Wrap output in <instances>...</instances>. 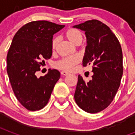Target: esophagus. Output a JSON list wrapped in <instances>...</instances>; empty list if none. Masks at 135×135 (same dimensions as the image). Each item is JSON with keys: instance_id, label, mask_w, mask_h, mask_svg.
Listing matches in <instances>:
<instances>
[{"instance_id": "obj_1", "label": "esophagus", "mask_w": 135, "mask_h": 135, "mask_svg": "<svg viewBox=\"0 0 135 135\" xmlns=\"http://www.w3.org/2000/svg\"><path fill=\"white\" fill-rule=\"evenodd\" d=\"M61 75H63V76H66V75H68V74H69V73H68V72H66V71H61Z\"/></svg>"}]
</instances>
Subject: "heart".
Listing matches in <instances>:
<instances>
[{
	"instance_id": "1",
	"label": "heart",
	"mask_w": 135,
	"mask_h": 135,
	"mask_svg": "<svg viewBox=\"0 0 135 135\" xmlns=\"http://www.w3.org/2000/svg\"><path fill=\"white\" fill-rule=\"evenodd\" d=\"M66 37L71 43L76 45H78L82 40V32L74 28L68 30L66 32ZM59 40V37H53V40H52V49L53 50L56 49ZM79 61H80V59L79 56L76 55L65 57V58H63L61 60H59V61L56 62L55 64V66L58 69H62V70L70 71L73 68V66H74L75 65L79 63Z\"/></svg>"
}]
</instances>
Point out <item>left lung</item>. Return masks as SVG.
Wrapping results in <instances>:
<instances>
[{
    "mask_svg": "<svg viewBox=\"0 0 135 135\" xmlns=\"http://www.w3.org/2000/svg\"><path fill=\"white\" fill-rule=\"evenodd\" d=\"M74 27L85 32L87 46L82 65H91L93 72L88 82L78 76L74 100L83 110L98 113L113 101L120 86L123 74L122 47L110 28L98 20H89Z\"/></svg>",
    "mask_w": 135,
    "mask_h": 135,
    "instance_id": "1",
    "label": "left lung"
}]
</instances>
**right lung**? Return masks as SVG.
<instances>
[{
    "mask_svg": "<svg viewBox=\"0 0 135 135\" xmlns=\"http://www.w3.org/2000/svg\"><path fill=\"white\" fill-rule=\"evenodd\" d=\"M64 27L47 21L31 22L20 28L12 40L7 55V73L15 96L27 110L44 108L60 78L56 69H50L39 78L35 73L40 70L42 60L52 56L53 35Z\"/></svg>",
    "mask_w": 135,
    "mask_h": 135,
    "instance_id": "obj_1",
    "label": "right lung"
}]
</instances>
